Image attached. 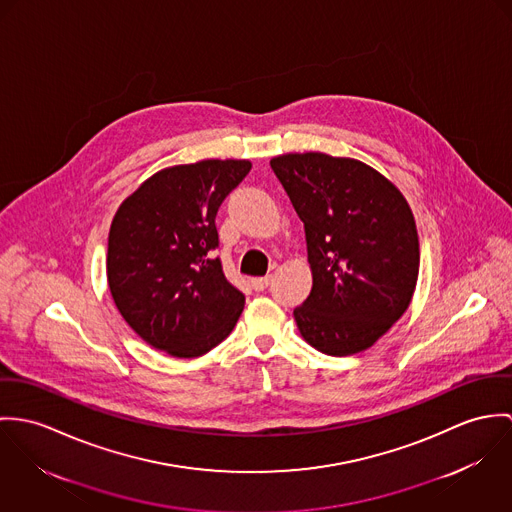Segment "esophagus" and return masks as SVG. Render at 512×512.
I'll return each instance as SVG.
<instances>
[{
  "instance_id": "obj_1",
  "label": "esophagus",
  "mask_w": 512,
  "mask_h": 512,
  "mask_svg": "<svg viewBox=\"0 0 512 512\" xmlns=\"http://www.w3.org/2000/svg\"><path fill=\"white\" fill-rule=\"evenodd\" d=\"M271 277H255V279H251V286L255 288V290H265L269 284H271Z\"/></svg>"
}]
</instances>
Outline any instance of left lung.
Listing matches in <instances>:
<instances>
[{"instance_id":"obj_1","label":"left lung","mask_w":512,"mask_h":512,"mask_svg":"<svg viewBox=\"0 0 512 512\" xmlns=\"http://www.w3.org/2000/svg\"><path fill=\"white\" fill-rule=\"evenodd\" d=\"M271 167L306 231L312 290L294 308L300 336L334 357L371 347L406 312L418 281V231L406 198L349 157L286 153Z\"/></svg>"}]
</instances>
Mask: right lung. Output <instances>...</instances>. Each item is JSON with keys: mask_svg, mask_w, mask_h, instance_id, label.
Masks as SVG:
<instances>
[{"mask_svg": "<svg viewBox=\"0 0 512 512\" xmlns=\"http://www.w3.org/2000/svg\"><path fill=\"white\" fill-rule=\"evenodd\" d=\"M251 171L245 159H206L149 176L115 212L108 284L131 330L172 357H200L226 340L245 296L228 283L216 214Z\"/></svg>", "mask_w": 512, "mask_h": 512, "instance_id": "add662e5", "label": "right lung"}]
</instances>
